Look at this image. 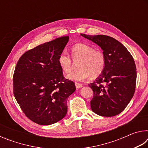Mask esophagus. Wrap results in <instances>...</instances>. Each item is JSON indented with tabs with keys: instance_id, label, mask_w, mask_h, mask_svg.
Returning <instances> with one entry per match:
<instances>
[{
	"instance_id": "34e87169",
	"label": "esophagus",
	"mask_w": 148,
	"mask_h": 148,
	"mask_svg": "<svg viewBox=\"0 0 148 148\" xmlns=\"http://www.w3.org/2000/svg\"><path fill=\"white\" fill-rule=\"evenodd\" d=\"M75 86H76V87L77 89H79L82 87V85L81 84H78V83H75Z\"/></svg>"
}]
</instances>
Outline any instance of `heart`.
<instances>
[{
    "instance_id": "heart-1",
    "label": "heart",
    "mask_w": 148,
    "mask_h": 148,
    "mask_svg": "<svg viewBox=\"0 0 148 148\" xmlns=\"http://www.w3.org/2000/svg\"><path fill=\"white\" fill-rule=\"evenodd\" d=\"M71 53L74 61L79 59L77 63L79 69L67 74V79L74 82H83L89 76L92 78H95L103 72L106 59L102 51L95 50L93 47L88 44L80 43L72 47ZM57 62L60 68L65 73L71 71L72 61L66 51H62L59 54Z\"/></svg>"
}]
</instances>
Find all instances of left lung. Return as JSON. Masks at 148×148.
<instances>
[{
  "label": "left lung",
  "instance_id": "1",
  "mask_svg": "<svg viewBox=\"0 0 148 148\" xmlns=\"http://www.w3.org/2000/svg\"><path fill=\"white\" fill-rule=\"evenodd\" d=\"M81 36L101 47L106 59L103 72L89 84L93 91L92 111L97 115L112 117L121 113L133 97L136 68L131 54L121 43L106 35Z\"/></svg>",
  "mask_w": 148,
  "mask_h": 148
}]
</instances>
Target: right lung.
I'll return each instance as SVG.
<instances>
[{"label": "right lung", "instance_id": "add662e5", "mask_svg": "<svg viewBox=\"0 0 148 148\" xmlns=\"http://www.w3.org/2000/svg\"><path fill=\"white\" fill-rule=\"evenodd\" d=\"M69 36L39 45L22 56L13 77L15 98L27 117L37 124L49 125L67 113V99L76 90L65 79L57 62Z\"/></svg>", "mask_w": 148, "mask_h": 148}]
</instances>
